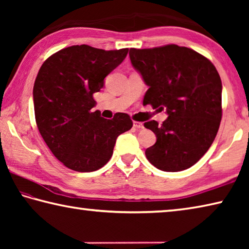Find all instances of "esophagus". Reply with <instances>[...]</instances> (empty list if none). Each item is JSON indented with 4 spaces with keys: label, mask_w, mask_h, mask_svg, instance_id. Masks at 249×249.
Here are the masks:
<instances>
[{
    "label": "esophagus",
    "mask_w": 249,
    "mask_h": 249,
    "mask_svg": "<svg viewBox=\"0 0 249 249\" xmlns=\"http://www.w3.org/2000/svg\"><path fill=\"white\" fill-rule=\"evenodd\" d=\"M133 126L137 129H142V127H144V125H142V123H141V122H134Z\"/></svg>",
    "instance_id": "esophagus-1"
}]
</instances>
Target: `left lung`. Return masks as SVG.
Segmentation results:
<instances>
[{
    "mask_svg": "<svg viewBox=\"0 0 249 249\" xmlns=\"http://www.w3.org/2000/svg\"><path fill=\"white\" fill-rule=\"evenodd\" d=\"M129 58L149 88L142 103L168 114L161 125L144 124L157 137L145 151L147 159L162 171L188 169L209 150L220 127V74L208 58L177 45L130 48Z\"/></svg>",
    "mask_w": 249,
    "mask_h": 249,
    "instance_id": "8db88e82",
    "label": "left lung"
}]
</instances>
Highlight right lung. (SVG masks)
Instances as JSON below:
<instances>
[{"label":"right lung","instance_id":"right-lung-1","mask_svg":"<svg viewBox=\"0 0 249 249\" xmlns=\"http://www.w3.org/2000/svg\"><path fill=\"white\" fill-rule=\"evenodd\" d=\"M127 53V48L77 45L59 50L40 67L33 89L37 127L54 157L71 170L102 168L112 157L116 138L132 128L126 113L107 120L100 111H91L96 104L93 93Z\"/></svg>","mask_w":249,"mask_h":249}]
</instances>
